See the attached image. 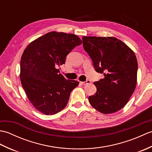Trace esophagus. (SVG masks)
Returning a JSON list of instances; mask_svg holds the SVG:
<instances>
[{
    "label": "esophagus",
    "instance_id": "esophagus-1",
    "mask_svg": "<svg viewBox=\"0 0 152 152\" xmlns=\"http://www.w3.org/2000/svg\"><path fill=\"white\" fill-rule=\"evenodd\" d=\"M80 83H82V85H88V84H89V83H91V81L90 80H87L86 82H80Z\"/></svg>",
    "mask_w": 152,
    "mask_h": 152
}]
</instances>
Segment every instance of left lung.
Listing matches in <instances>:
<instances>
[{"mask_svg": "<svg viewBox=\"0 0 152 152\" xmlns=\"http://www.w3.org/2000/svg\"><path fill=\"white\" fill-rule=\"evenodd\" d=\"M82 42L95 70L104 76L94 82L96 92L89 96L90 104L102 114L119 111L136 88L138 63L134 51L112 37L83 36Z\"/></svg>", "mask_w": 152, "mask_h": 152, "instance_id": "8db88e82", "label": "left lung"}]
</instances>
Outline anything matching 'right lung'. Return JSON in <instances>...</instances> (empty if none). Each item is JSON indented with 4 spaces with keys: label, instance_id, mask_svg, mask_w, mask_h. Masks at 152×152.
<instances>
[{
    "label": "right lung",
    "instance_id": "add662e5",
    "mask_svg": "<svg viewBox=\"0 0 152 152\" xmlns=\"http://www.w3.org/2000/svg\"><path fill=\"white\" fill-rule=\"evenodd\" d=\"M82 44L76 34L50 32L28 45L22 54L20 80L28 99L35 109L53 115L65 108L76 80H67L57 68L65 63L73 48Z\"/></svg>",
    "mask_w": 152,
    "mask_h": 152
}]
</instances>
